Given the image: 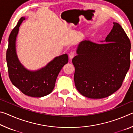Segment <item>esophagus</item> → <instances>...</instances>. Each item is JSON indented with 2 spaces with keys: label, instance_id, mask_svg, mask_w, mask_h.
<instances>
[{
  "label": "esophagus",
  "instance_id": "esophagus-1",
  "mask_svg": "<svg viewBox=\"0 0 133 133\" xmlns=\"http://www.w3.org/2000/svg\"><path fill=\"white\" fill-rule=\"evenodd\" d=\"M75 53H74L73 51H71V52L69 53V58H70V59H72V58L75 57Z\"/></svg>",
  "mask_w": 133,
  "mask_h": 133
}]
</instances>
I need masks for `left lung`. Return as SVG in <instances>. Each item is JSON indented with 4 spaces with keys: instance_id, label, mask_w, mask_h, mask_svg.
Returning <instances> with one entry per match:
<instances>
[{
    "instance_id": "obj_1",
    "label": "left lung",
    "mask_w": 133,
    "mask_h": 133,
    "mask_svg": "<svg viewBox=\"0 0 133 133\" xmlns=\"http://www.w3.org/2000/svg\"><path fill=\"white\" fill-rule=\"evenodd\" d=\"M113 24L102 43L81 42L72 60L76 87L86 97L103 98L114 93L129 70L131 43L120 24Z\"/></svg>"
}]
</instances>
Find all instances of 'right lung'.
Listing matches in <instances>:
<instances>
[{
    "label": "right lung",
    "instance_id": "obj_1",
    "mask_svg": "<svg viewBox=\"0 0 133 133\" xmlns=\"http://www.w3.org/2000/svg\"><path fill=\"white\" fill-rule=\"evenodd\" d=\"M24 17L19 19L16 26L9 37V45L6 51L9 76L12 84L22 93L33 97H42L50 94L55 87L56 78L62 67L67 63V54L56 57L46 66L37 70H29L25 68L18 58L16 41L19 27Z\"/></svg>",
    "mask_w": 133,
    "mask_h": 133
}]
</instances>
